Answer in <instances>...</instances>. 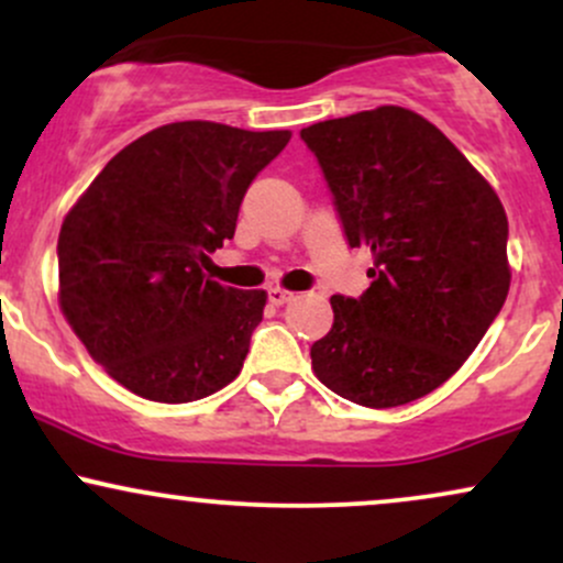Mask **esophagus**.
<instances>
[{
    "mask_svg": "<svg viewBox=\"0 0 563 563\" xmlns=\"http://www.w3.org/2000/svg\"><path fill=\"white\" fill-rule=\"evenodd\" d=\"M267 299H269V303H275V307H283V303L294 301V294H290V290H283V288H269Z\"/></svg>",
    "mask_w": 563,
    "mask_h": 563,
    "instance_id": "34e87169",
    "label": "esophagus"
}]
</instances>
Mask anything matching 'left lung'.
<instances>
[{
	"label": "left lung",
	"instance_id": "1",
	"mask_svg": "<svg viewBox=\"0 0 563 563\" xmlns=\"http://www.w3.org/2000/svg\"><path fill=\"white\" fill-rule=\"evenodd\" d=\"M371 288L335 294L314 376L363 407L426 397L457 371L508 296V219L468 158L397 106L301 129Z\"/></svg>",
	"mask_w": 563,
	"mask_h": 563
}]
</instances>
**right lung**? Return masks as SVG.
Here are the masks:
<instances>
[{
  "label": "right lung",
  "instance_id": "obj_1",
  "mask_svg": "<svg viewBox=\"0 0 563 563\" xmlns=\"http://www.w3.org/2000/svg\"><path fill=\"white\" fill-rule=\"evenodd\" d=\"M288 140L214 121L158 126L108 161L68 211L57 238L63 314L129 391L183 405L241 373L267 294L203 269Z\"/></svg>",
  "mask_w": 563,
  "mask_h": 563
}]
</instances>
